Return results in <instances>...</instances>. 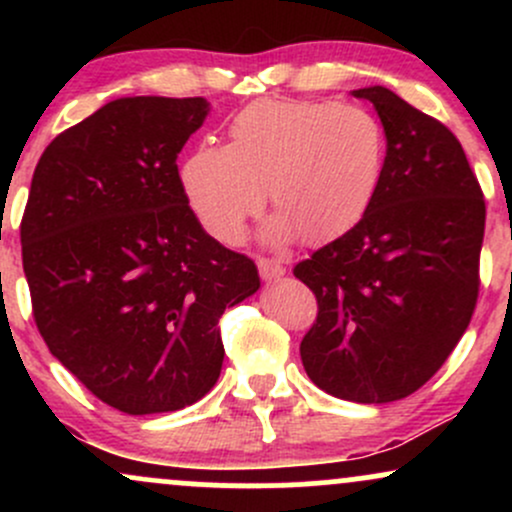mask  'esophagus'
<instances>
[{
  "label": "esophagus",
  "mask_w": 512,
  "mask_h": 512,
  "mask_svg": "<svg viewBox=\"0 0 512 512\" xmlns=\"http://www.w3.org/2000/svg\"><path fill=\"white\" fill-rule=\"evenodd\" d=\"M257 269H260V276L264 281H274V279H279V276L286 274L284 264L276 262V260H267V257L257 260Z\"/></svg>",
  "instance_id": "34e87169"
}]
</instances>
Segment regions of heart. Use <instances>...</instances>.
I'll use <instances>...</instances> for the list:
<instances>
[{"label": "heart", "instance_id": "heart-1", "mask_svg": "<svg viewBox=\"0 0 512 512\" xmlns=\"http://www.w3.org/2000/svg\"><path fill=\"white\" fill-rule=\"evenodd\" d=\"M383 127L358 105L262 98L228 125L226 146H199L180 168L182 192L209 236L238 243L262 209L267 236L322 245L361 223L383 180Z\"/></svg>", "mask_w": 512, "mask_h": 512}]
</instances>
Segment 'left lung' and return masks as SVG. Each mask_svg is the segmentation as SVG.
<instances>
[{
	"label": "left lung",
	"instance_id": "obj_1",
	"mask_svg": "<svg viewBox=\"0 0 512 512\" xmlns=\"http://www.w3.org/2000/svg\"><path fill=\"white\" fill-rule=\"evenodd\" d=\"M351 93L383 122V180L358 226L293 269L317 298L301 361L327 395L385 404L428 383L467 330L486 204L443 122L385 86Z\"/></svg>",
	"mask_w": 512,
	"mask_h": 512
}]
</instances>
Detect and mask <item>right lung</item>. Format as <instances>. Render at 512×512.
Listing matches in <instances>:
<instances>
[{
  "label": "right lung",
  "mask_w": 512,
  "mask_h": 512,
  "mask_svg": "<svg viewBox=\"0 0 512 512\" xmlns=\"http://www.w3.org/2000/svg\"><path fill=\"white\" fill-rule=\"evenodd\" d=\"M204 98L105 103L50 142L21 219L23 272L50 354L125 414L178 411L219 380V317L260 289L250 257L197 221L178 154Z\"/></svg>",
  "instance_id": "add662e5"
}]
</instances>
